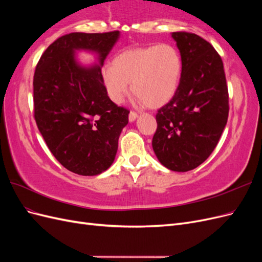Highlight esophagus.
<instances>
[{"instance_id": "esophagus-1", "label": "esophagus", "mask_w": 262, "mask_h": 262, "mask_svg": "<svg viewBox=\"0 0 262 262\" xmlns=\"http://www.w3.org/2000/svg\"><path fill=\"white\" fill-rule=\"evenodd\" d=\"M138 113H136V112H130V114H129V120L132 122V121H134L136 120V119L138 118Z\"/></svg>"}]
</instances>
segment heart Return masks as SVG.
<instances>
[{
	"label": "heart",
	"mask_w": 262,
	"mask_h": 262,
	"mask_svg": "<svg viewBox=\"0 0 262 262\" xmlns=\"http://www.w3.org/2000/svg\"><path fill=\"white\" fill-rule=\"evenodd\" d=\"M182 72L178 49L170 43L150 45L117 54L113 64L101 68V78L109 98L120 104L129 92L139 102L158 108L176 94Z\"/></svg>",
	"instance_id": "b5f03b06"
}]
</instances>
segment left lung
<instances>
[{
  "instance_id": "obj_1",
  "label": "left lung",
  "mask_w": 262,
  "mask_h": 262,
  "mask_svg": "<svg viewBox=\"0 0 262 262\" xmlns=\"http://www.w3.org/2000/svg\"><path fill=\"white\" fill-rule=\"evenodd\" d=\"M182 60L173 97L157 110L154 152L165 167L188 171L215 148L227 122L228 90L223 61L213 46L188 31L171 34Z\"/></svg>"
}]
</instances>
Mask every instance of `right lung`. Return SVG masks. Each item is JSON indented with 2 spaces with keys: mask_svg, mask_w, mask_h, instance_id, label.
I'll return each mask as SVG.
<instances>
[{
  "mask_svg": "<svg viewBox=\"0 0 262 262\" xmlns=\"http://www.w3.org/2000/svg\"><path fill=\"white\" fill-rule=\"evenodd\" d=\"M118 37V30L64 35L46 49L35 70L38 129L58 162L77 175L95 176L112 166L130 110L108 97L100 67H80L74 51L98 52L102 66Z\"/></svg>",
  "mask_w": 262,
  "mask_h": 262,
  "instance_id": "right-lung-1",
  "label": "right lung"
}]
</instances>
